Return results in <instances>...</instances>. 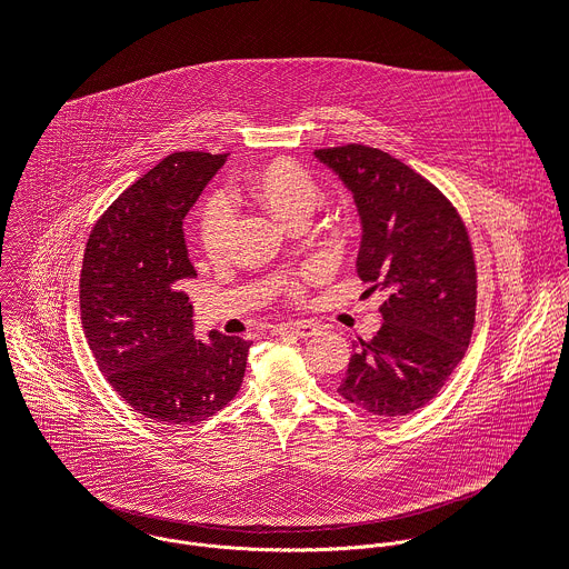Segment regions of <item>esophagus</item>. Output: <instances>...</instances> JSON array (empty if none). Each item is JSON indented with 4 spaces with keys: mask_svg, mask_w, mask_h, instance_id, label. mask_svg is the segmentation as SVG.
<instances>
[{
    "mask_svg": "<svg viewBox=\"0 0 569 569\" xmlns=\"http://www.w3.org/2000/svg\"><path fill=\"white\" fill-rule=\"evenodd\" d=\"M281 330L295 335V337H301V339H308V337H315L319 332V326L312 323V321H290L288 326H283Z\"/></svg>",
    "mask_w": 569,
    "mask_h": 569,
    "instance_id": "1",
    "label": "esophagus"
}]
</instances>
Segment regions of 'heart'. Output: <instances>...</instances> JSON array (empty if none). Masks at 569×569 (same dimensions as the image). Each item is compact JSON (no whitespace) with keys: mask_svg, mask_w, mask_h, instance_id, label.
<instances>
[{"mask_svg":"<svg viewBox=\"0 0 569 569\" xmlns=\"http://www.w3.org/2000/svg\"><path fill=\"white\" fill-rule=\"evenodd\" d=\"M228 197H246L283 226L308 219L319 201V186L312 174L292 159H272L243 186L230 188ZM230 214L223 203L210 201L199 219L201 248L210 259L226 252Z\"/></svg>","mask_w":569,"mask_h":569,"instance_id":"heart-1","label":"heart"}]
</instances>
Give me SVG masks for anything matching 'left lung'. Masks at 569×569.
<instances>
[{"instance_id": "8db88e82", "label": "left lung", "mask_w": 569, "mask_h": 569, "mask_svg": "<svg viewBox=\"0 0 569 569\" xmlns=\"http://www.w3.org/2000/svg\"><path fill=\"white\" fill-rule=\"evenodd\" d=\"M352 192L361 219L357 272L388 299L383 326L350 357L339 395L397 419L432 401L461 363L477 315L468 230L437 186L361 143L315 150Z\"/></svg>"}]
</instances>
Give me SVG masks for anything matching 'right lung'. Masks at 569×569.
I'll list each match as a JSON object with an SVG mask.
<instances>
[{
    "instance_id": "add662e5",
    "label": "right lung",
    "mask_w": 569,
    "mask_h": 569,
    "mask_svg": "<svg viewBox=\"0 0 569 569\" xmlns=\"http://www.w3.org/2000/svg\"><path fill=\"white\" fill-rule=\"evenodd\" d=\"M228 154L172 152L126 188L90 230L79 308L90 352L112 390L161 426H194L241 388L250 341L194 339L181 281L197 277L183 219Z\"/></svg>"
}]
</instances>
